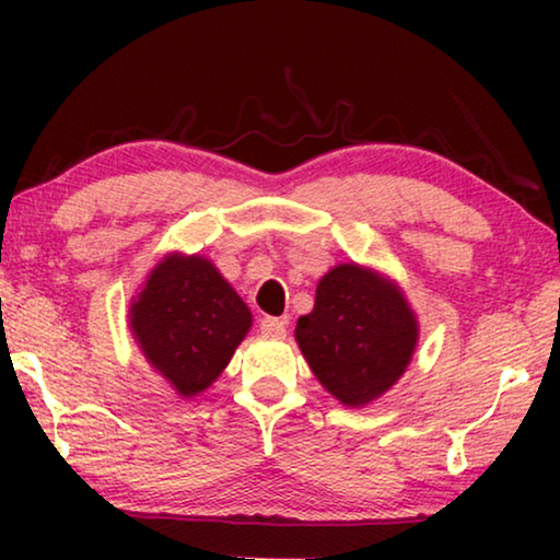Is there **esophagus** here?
I'll return each instance as SVG.
<instances>
[{"instance_id": "esophagus-1", "label": "esophagus", "mask_w": 560, "mask_h": 560, "mask_svg": "<svg viewBox=\"0 0 560 560\" xmlns=\"http://www.w3.org/2000/svg\"><path fill=\"white\" fill-rule=\"evenodd\" d=\"M267 311H270V313H275V308H267Z\"/></svg>"}]
</instances>
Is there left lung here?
<instances>
[{
	"mask_svg": "<svg viewBox=\"0 0 560 560\" xmlns=\"http://www.w3.org/2000/svg\"><path fill=\"white\" fill-rule=\"evenodd\" d=\"M252 326L247 303L206 257L160 262L132 303V331L180 395H198L224 372Z\"/></svg>",
	"mask_w": 560,
	"mask_h": 560,
	"instance_id": "1",
	"label": "left lung"
}]
</instances>
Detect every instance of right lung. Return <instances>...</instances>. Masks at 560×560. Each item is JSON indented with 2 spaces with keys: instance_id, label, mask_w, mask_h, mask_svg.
Instances as JSON below:
<instances>
[{
  "instance_id": "add662e5",
  "label": "right lung",
  "mask_w": 560,
  "mask_h": 560,
  "mask_svg": "<svg viewBox=\"0 0 560 560\" xmlns=\"http://www.w3.org/2000/svg\"><path fill=\"white\" fill-rule=\"evenodd\" d=\"M295 339L328 393L362 405L400 380L416 349V324L395 285L339 265L318 282L316 308L298 318Z\"/></svg>"
}]
</instances>
